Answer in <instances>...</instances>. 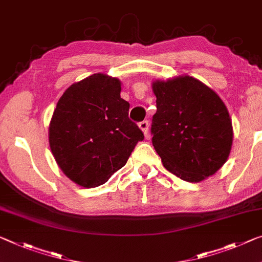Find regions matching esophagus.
<instances>
[{
    "label": "esophagus",
    "instance_id": "esophagus-1",
    "mask_svg": "<svg viewBox=\"0 0 262 262\" xmlns=\"http://www.w3.org/2000/svg\"><path fill=\"white\" fill-rule=\"evenodd\" d=\"M139 127H140V130L144 132L145 137H147L148 136V122L147 120H143V122H140Z\"/></svg>",
    "mask_w": 262,
    "mask_h": 262
}]
</instances>
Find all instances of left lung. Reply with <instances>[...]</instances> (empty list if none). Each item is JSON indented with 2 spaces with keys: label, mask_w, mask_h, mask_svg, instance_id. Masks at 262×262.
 <instances>
[{
  "label": "left lung",
  "mask_w": 262,
  "mask_h": 262,
  "mask_svg": "<svg viewBox=\"0 0 262 262\" xmlns=\"http://www.w3.org/2000/svg\"><path fill=\"white\" fill-rule=\"evenodd\" d=\"M157 112L151 134L164 167L199 183L226 163L233 142L232 119L211 88L190 76L155 80Z\"/></svg>",
  "instance_id": "obj_1"
}]
</instances>
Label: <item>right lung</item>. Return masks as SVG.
<instances>
[{
	"mask_svg": "<svg viewBox=\"0 0 262 262\" xmlns=\"http://www.w3.org/2000/svg\"><path fill=\"white\" fill-rule=\"evenodd\" d=\"M120 80L94 74L59 98L49 125V144L64 174L79 186L105 184L126 164L144 135L128 118Z\"/></svg>",
	"mask_w": 262,
	"mask_h": 262,
	"instance_id": "right-lung-1",
	"label": "right lung"
}]
</instances>
